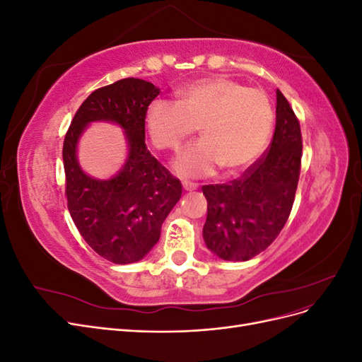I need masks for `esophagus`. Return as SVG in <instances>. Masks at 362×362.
<instances>
[{"mask_svg":"<svg viewBox=\"0 0 362 362\" xmlns=\"http://www.w3.org/2000/svg\"><path fill=\"white\" fill-rule=\"evenodd\" d=\"M182 189H184L185 192H194V190H196V185H194V184H189V182H184V184H182Z\"/></svg>","mask_w":362,"mask_h":362,"instance_id":"34e87169","label":"esophagus"}]
</instances>
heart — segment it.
<instances>
[{"label":"heart","mask_w":362,"mask_h":362,"mask_svg":"<svg viewBox=\"0 0 362 362\" xmlns=\"http://www.w3.org/2000/svg\"><path fill=\"white\" fill-rule=\"evenodd\" d=\"M275 124L266 93L226 76L193 81L178 90V103L157 100L145 112L151 144L177 151L199 127L202 141L173 163L182 178L243 173L266 151Z\"/></svg>","instance_id":"1"}]
</instances>
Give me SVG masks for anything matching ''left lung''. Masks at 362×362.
I'll use <instances>...</instances> for the list:
<instances>
[{
  "label": "left lung",
  "mask_w": 362,
  "mask_h": 362,
  "mask_svg": "<svg viewBox=\"0 0 362 362\" xmlns=\"http://www.w3.org/2000/svg\"><path fill=\"white\" fill-rule=\"evenodd\" d=\"M302 158L300 125L276 90V127L267 154L240 180L204 185V242L225 261H247L267 249L286 225L298 189Z\"/></svg>",
  "instance_id": "left-lung-1"
}]
</instances>
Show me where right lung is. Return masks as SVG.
Listing matches in <instances>:
<instances>
[{"mask_svg": "<svg viewBox=\"0 0 362 362\" xmlns=\"http://www.w3.org/2000/svg\"><path fill=\"white\" fill-rule=\"evenodd\" d=\"M158 93V87L140 78L101 87L87 96L64 137L68 210L86 243L115 264H131L149 254L182 193L180 180L145 145V112ZM93 122L122 127L129 146L124 166L107 180L87 175L76 157L79 139Z\"/></svg>", "mask_w": 362, "mask_h": 362, "instance_id": "add662e5", "label": "right lung"}]
</instances>
